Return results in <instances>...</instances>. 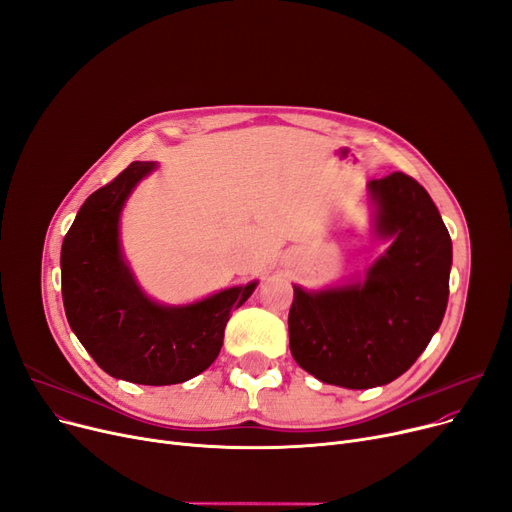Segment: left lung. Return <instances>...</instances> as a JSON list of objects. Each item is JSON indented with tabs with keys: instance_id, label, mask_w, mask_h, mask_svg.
<instances>
[{
	"instance_id": "left-lung-1",
	"label": "left lung",
	"mask_w": 512,
	"mask_h": 512,
	"mask_svg": "<svg viewBox=\"0 0 512 512\" xmlns=\"http://www.w3.org/2000/svg\"><path fill=\"white\" fill-rule=\"evenodd\" d=\"M371 238L386 251L359 276L324 288L292 284L290 353L324 384L367 390L394 382L438 332L452 240L425 188L394 172L367 182Z\"/></svg>"
}]
</instances>
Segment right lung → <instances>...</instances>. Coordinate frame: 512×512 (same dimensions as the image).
Segmentation results:
<instances>
[{"mask_svg": "<svg viewBox=\"0 0 512 512\" xmlns=\"http://www.w3.org/2000/svg\"><path fill=\"white\" fill-rule=\"evenodd\" d=\"M157 161L132 164L78 209L62 245V299L68 324L95 363L116 380L143 386L182 384L220 355L234 309L259 280L168 305L141 288L124 255L122 209Z\"/></svg>", "mask_w": 512, "mask_h": 512, "instance_id": "add662e5", "label": "right lung"}]
</instances>
